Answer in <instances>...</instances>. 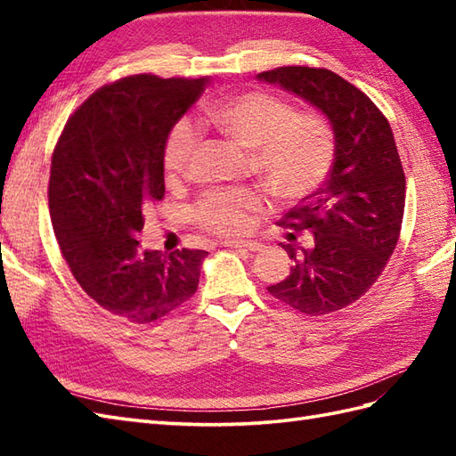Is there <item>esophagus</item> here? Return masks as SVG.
I'll return each mask as SVG.
<instances>
[{
  "mask_svg": "<svg viewBox=\"0 0 456 456\" xmlns=\"http://www.w3.org/2000/svg\"><path fill=\"white\" fill-rule=\"evenodd\" d=\"M225 247L231 248H239V250H247V253H260L265 248L263 243H256V240H225L223 243Z\"/></svg>",
  "mask_w": 456,
  "mask_h": 456,
  "instance_id": "34e87169",
  "label": "esophagus"
}]
</instances>
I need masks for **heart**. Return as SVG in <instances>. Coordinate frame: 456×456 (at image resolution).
I'll return each instance as SVG.
<instances>
[{
  "mask_svg": "<svg viewBox=\"0 0 456 456\" xmlns=\"http://www.w3.org/2000/svg\"><path fill=\"white\" fill-rule=\"evenodd\" d=\"M209 121L239 147L250 151V167L280 201H297L322 186L335 160L333 131L317 113H296L288 102L268 92H243L208 111ZM196 149V131L180 119L164 142L162 164L167 178L176 182ZM265 206L253 188L209 191L191 216L216 235H243L255 213Z\"/></svg>",
  "mask_w": 456,
  "mask_h": 456,
  "instance_id": "heart-1",
  "label": "heart"
}]
</instances>
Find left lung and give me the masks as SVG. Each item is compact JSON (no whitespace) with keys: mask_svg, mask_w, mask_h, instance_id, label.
I'll return each mask as SVG.
<instances>
[{"mask_svg":"<svg viewBox=\"0 0 456 456\" xmlns=\"http://www.w3.org/2000/svg\"><path fill=\"white\" fill-rule=\"evenodd\" d=\"M256 78L312 103L335 134L327 180L278 221L289 240L307 233L314 245L282 243L294 266L268 292L305 315L338 312L370 289L398 243L405 176L392 127L364 92L325 68L282 66Z\"/></svg>","mask_w":456,"mask_h":456,"instance_id":"obj_1","label":"left lung"}]
</instances>
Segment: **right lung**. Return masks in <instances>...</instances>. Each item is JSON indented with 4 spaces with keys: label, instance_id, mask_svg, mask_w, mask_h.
<instances>
[{
    "label": "right lung",
    "instance_id": "1",
    "mask_svg": "<svg viewBox=\"0 0 456 456\" xmlns=\"http://www.w3.org/2000/svg\"><path fill=\"white\" fill-rule=\"evenodd\" d=\"M208 78L129 76L94 92L58 139L48 208L76 282L131 323L168 315L196 294L206 250H142L144 213L164 198L162 152Z\"/></svg>",
    "mask_w": 456,
    "mask_h": 456
}]
</instances>
